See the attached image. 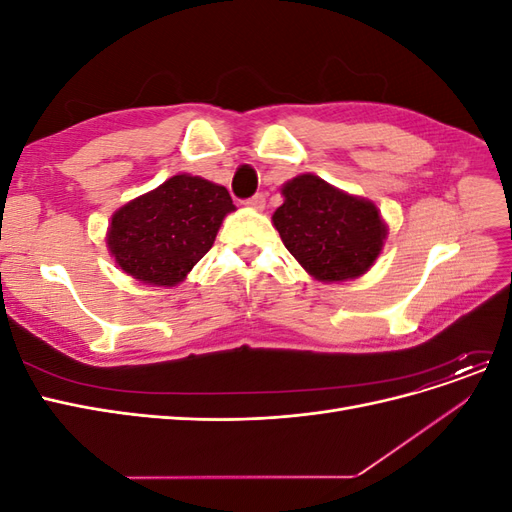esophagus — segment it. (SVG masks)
Returning <instances> with one entry per match:
<instances>
[{"instance_id":"esophagus-1","label":"esophagus","mask_w":512,"mask_h":512,"mask_svg":"<svg viewBox=\"0 0 512 512\" xmlns=\"http://www.w3.org/2000/svg\"><path fill=\"white\" fill-rule=\"evenodd\" d=\"M245 205L256 209V211H262V209H265V205H267V196L262 194V192H258V194H254L252 198H247Z\"/></svg>"}]
</instances>
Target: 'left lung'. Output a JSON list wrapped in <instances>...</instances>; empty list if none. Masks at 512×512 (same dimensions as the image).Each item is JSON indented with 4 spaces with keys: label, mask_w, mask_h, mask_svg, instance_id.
I'll list each match as a JSON object with an SVG mask.
<instances>
[{
    "label": "left lung",
    "mask_w": 512,
    "mask_h": 512,
    "mask_svg": "<svg viewBox=\"0 0 512 512\" xmlns=\"http://www.w3.org/2000/svg\"><path fill=\"white\" fill-rule=\"evenodd\" d=\"M282 194L286 200L273 213V224L288 252L316 280H352L374 265L386 237L374 203L314 175L288 181Z\"/></svg>",
    "instance_id": "obj_1"
}]
</instances>
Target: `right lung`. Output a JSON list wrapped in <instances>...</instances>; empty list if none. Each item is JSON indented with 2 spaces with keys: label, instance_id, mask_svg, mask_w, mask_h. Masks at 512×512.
Segmentation results:
<instances>
[{
  "label": "right lung",
  "instance_id": "1",
  "mask_svg": "<svg viewBox=\"0 0 512 512\" xmlns=\"http://www.w3.org/2000/svg\"><path fill=\"white\" fill-rule=\"evenodd\" d=\"M232 209L222 185L175 175L113 215L108 250L134 280L175 286L211 250L224 215Z\"/></svg>",
  "mask_w": 512,
  "mask_h": 512
}]
</instances>
